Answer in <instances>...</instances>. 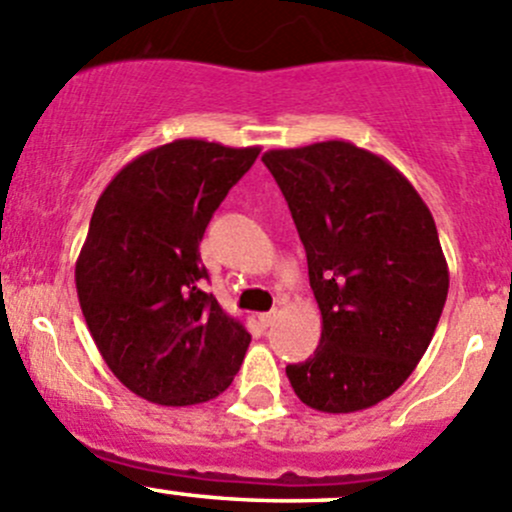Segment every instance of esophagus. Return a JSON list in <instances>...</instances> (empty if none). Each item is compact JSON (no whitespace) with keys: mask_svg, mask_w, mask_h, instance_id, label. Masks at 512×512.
I'll use <instances>...</instances> for the list:
<instances>
[{"mask_svg":"<svg viewBox=\"0 0 512 512\" xmlns=\"http://www.w3.org/2000/svg\"><path fill=\"white\" fill-rule=\"evenodd\" d=\"M275 319H277V309H272V312H267V314H260L262 327H272V324H275Z\"/></svg>","mask_w":512,"mask_h":512,"instance_id":"esophagus-1","label":"esophagus"}]
</instances>
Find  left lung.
Segmentation results:
<instances>
[{
  "label": "left lung",
  "mask_w": 512,
  "mask_h": 512,
  "mask_svg": "<svg viewBox=\"0 0 512 512\" xmlns=\"http://www.w3.org/2000/svg\"><path fill=\"white\" fill-rule=\"evenodd\" d=\"M307 252L322 312L314 356L287 366L309 409L352 414L389 399L431 344L448 265L431 210L389 160L349 141L267 151Z\"/></svg>",
  "instance_id": "1"
}]
</instances>
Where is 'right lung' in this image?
<instances>
[{"label": "right lung", "instance_id": "obj_1", "mask_svg": "<svg viewBox=\"0 0 512 512\" xmlns=\"http://www.w3.org/2000/svg\"><path fill=\"white\" fill-rule=\"evenodd\" d=\"M257 156L178 138L123 165L98 198L76 260L81 312L108 369L151 404H205L240 371L250 334L203 292L198 247Z\"/></svg>", "mask_w": 512, "mask_h": 512}]
</instances>
